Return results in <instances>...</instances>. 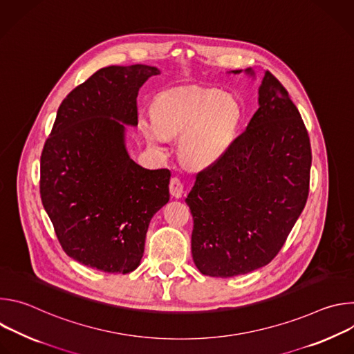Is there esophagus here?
<instances>
[{"instance_id": "1", "label": "esophagus", "mask_w": 354, "mask_h": 354, "mask_svg": "<svg viewBox=\"0 0 354 354\" xmlns=\"http://www.w3.org/2000/svg\"><path fill=\"white\" fill-rule=\"evenodd\" d=\"M169 192H171L172 197H176V198H180V197H182V194H183V185H182V182H180L179 178H172V179H171Z\"/></svg>"}]
</instances>
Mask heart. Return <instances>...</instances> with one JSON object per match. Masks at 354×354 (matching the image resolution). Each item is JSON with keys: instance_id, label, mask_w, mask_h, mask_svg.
Segmentation results:
<instances>
[{"instance_id": "heart-1", "label": "heart", "mask_w": 354, "mask_h": 354, "mask_svg": "<svg viewBox=\"0 0 354 354\" xmlns=\"http://www.w3.org/2000/svg\"><path fill=\"white\" fill-rule=\"evenodd\" d=\"M242 112L236 100L218 91L180 89L158 97L156 112H141L138 126L147 141L164 151L179 136V156L192 168L218 162L231 147Z\"/></svg>"}]
</instances>
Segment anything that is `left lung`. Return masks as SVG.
I'll list each match as a JSON object with an SVG mask.
<instances>
[{"label": "left lung", "instance_id": "8db88e82", "mask_svg": "<svg viewBox=\"0 0 354 354\" xmlns=\"http://www.w3.org/2000/svg\"><path fill=\"white\" fill-rule=\"evenodd\" d=\"M245 73L257 78L250 67ZM259 109L224 157L201 171L186 197L192 257L200 273L234 277L266 266L308 198L311 144L288 92L269 71Z\"/></svg>", "mask_w": 354, "mask_h": 354}]
</instances>
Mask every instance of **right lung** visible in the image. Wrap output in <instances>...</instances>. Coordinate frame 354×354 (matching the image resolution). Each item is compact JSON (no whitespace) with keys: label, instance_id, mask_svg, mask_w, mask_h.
I'll list each match as a JSON object with an SVG mask.
<instances>
[{"label":"right lung","instance_id":"add662e5","mask_svg":"<svg viewBox=\"0 0 354 354\" xmlns=\"http://www.w3.org/2000/svg\"><path fill=\"white\" fill-rule=\"evenodd\" d=\"M145 64L100 68L63 100L40 157V197L66 254L108 273L136 270L151 218L169 201L168 169L126 147L137 95L160 74Z\"/></svg>","mask_w":354,"mask_h":354}]
</instances>
